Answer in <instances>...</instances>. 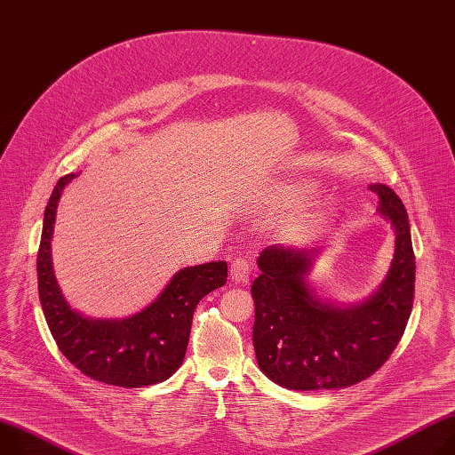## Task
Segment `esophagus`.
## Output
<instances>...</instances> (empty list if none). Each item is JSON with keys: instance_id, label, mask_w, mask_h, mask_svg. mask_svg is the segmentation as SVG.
Masks as SVG:
<instances>
[{"instance_id": "1", "label": "esophagus", "mask_w": 455, "mask_h": 455, "mask_svg": "<svg viewBox=\"0 0 455 455\" xmlns=\"http://www.w3.org/2000/svg\"><path fill=\"white\" fill-rule=\"evenodd\" d=\"M251 272H252V263L249 258H244V256L235 258L230 265V277L235 283H244L246 279H249Z\"/></svg>"}]
</instances>
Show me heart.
<instances>
[{
	"label": "heart",
	"instance_id": "obj_1",
	"mask_svg": "<svg viewBox=\"0 0 455 455\" xmlns=\"http://www.w3.org/2000/svg\"><path fill=\"white\" fill-rule=\"evenodd\" d=\"M315 192H317V183L307 178L291 180L279 187V197L291 206H299L307 203ZM323 216H324V211H315L312 214V220H321Z\"/></svg>",
	"mask_w": 455,
	"mask_h": 455
}]
</instances>
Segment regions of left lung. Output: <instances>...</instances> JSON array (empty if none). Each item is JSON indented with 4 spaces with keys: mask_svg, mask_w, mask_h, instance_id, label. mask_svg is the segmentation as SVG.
Instances as JSON below:
<instances>
[{
    "mask_svg": "<svg viewBox=\"0 0 455 455\" xmlns=\"http://www.w3.org/2000/svg\"><path fill=\"white\" fill-rule=\"evenodd\" d=\"M368 188L379 196V212L395 230V252L381 288L364 303L339 308L312 294L305 275L315 249L270 244L258 258L252 341L263 374L284 388L357 385L387 363L403 338L416 286L408 214L390 187Z\"/></svg>",
    "mask_w": 455,
    "mask_h": 455,
    "instance_id": "left-lung-1",
    "label": "left lung"
}]
</instances>
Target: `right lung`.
<instances>
[{
  "label": "right lung",
  "instance_id": "obj_1",
  "mask_svg": "<svg viewBox=\"0 0 455 455\" xmlns=\"http://www.w3.org/2000/svg\"><path fill=\"white\" fill-rule=\"evenodd\" d=\"M76 176L67 174L54 187L37 251V292L51 334L61 354L91 379L123 388L161 383L181 366L194 310L201 298L227 283V263L180 270L159 298L132 317L114 321L81 315L65 301L51 259L58 201Z\"/></svg>",
  "mask_w": 455,
  "mask_h": 455
}]
</instances>
